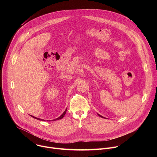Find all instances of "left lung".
<instances>
[{"instance_id":"8db88e82","label":"left lung","mask_w":157,"mask_h":157,"mask_svg":"<svg viewBox=\"0 0 157 157\" xmlns=\"http://www.w3.org/2000/svg\"><path fill=\"white\" fill-rule=\"evenodd\" d=\"M98 115L99 116V117H102V118H105V117H102V116H101L100 114H98Z\"/></svg>"}]
</instances>
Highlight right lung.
<instances>
[{"mask_svg":"<svg viewBox=\"0 0 157 157\" xmlns=\"http://www.w3.org/2000/svg\"><path fill=\"white\" fill-rule=\"evenodd\" d=\"M66 110H67V108H66V109L64 110V113L62 114V115H61L59 117H58L57 119H54V121H56V120H59V119H62L64 116V115H65V114H66ZM32 117H33V118H35V119H38V120H40V121H44V120H42V119H39V118H36V117H34V116H32Z\"/></svg>","mask_w":157,"mask_h":157,"instance_id":"add662e5","label":"right lung"}]
</instances>
